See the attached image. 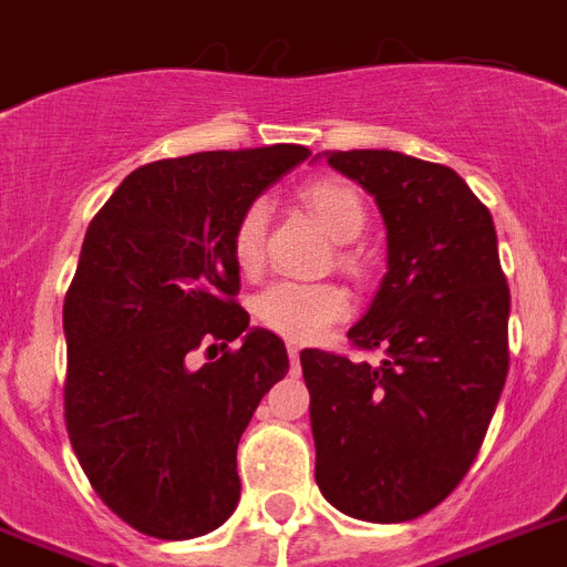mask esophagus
I'll use <instances>...</instances> for the list:
<instances>
[{
    "instance_id": "1",
    "label": "esophagus",
    "mask_w": 567,
    "mask_h": 567,
    "mask_svg": "<svg viewBox=\"0 0 567 567\" xmlns=\"http://www.w3.org/2000/svg\"><path fill=\"white\" fill-rule=\"evenodd\" d=\"M288 359H291V371H300V347L288 344Z\"/></svg>"
}]
</instances>
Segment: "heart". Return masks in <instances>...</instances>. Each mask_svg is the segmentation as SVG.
I'll return each instance as SVG.
<instances>
[{
    "instance_id": "obj_1",
    "label": "heart",
    "mask_w": 567,
    "mask_h": 567,
    "mask_svg": "<svg viewBox=\"0 0 567 567\" xmlns=\"http://www.w3.org/2000/svg\"><path fill=\"white\" fill-rule=\"evenodd\" d=\"M300 199L338 244L359 238L368 223V208L359 190L341 179H311L300 190ZM265 235L267 205L249 203L231 229V256L244 274H258L265 261ZM341 265L355 270L359 258L350 249H341ZM347 315H350V293L341 285L274 282L256 297L258 323L291 341H315Z\"/></svg>"
}]
</instances>
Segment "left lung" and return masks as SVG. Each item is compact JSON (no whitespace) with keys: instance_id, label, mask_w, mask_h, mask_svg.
<instances>
[{"instance_id":"8db88e82","label":"left lung","mask_w":567,"mask_h":567,"mask_svg":"<svg viewBox=\"0 0 567 567\" xmlns=\"http://www.w3.org/2000/svg\"><path fill=\"white\" fill-rule=\"evenodd\" d=\"M327 162L385 220L388 274L347 332L385 359L300 353L315 480L350 518L400 524L435 509L483 447L509 373V285L492 212L456 171L391 150Z\"/></svg>"}]
</instances>
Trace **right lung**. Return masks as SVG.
I'll list each match as a JSON object with an SVG mask.
<instances>
[{
  "instance_id": "add662e5",
  "label": "right lung",
  "mask_w": 567,
  "mask_h": 567,
  "mask_svg": "<svg viewBox=\"0 0 567 567\" xmlns=\"http://www.w3.org/2000/svg\"><path fill=\"white\" fill-rule=\"evenodd\" d=\"M306 158L274 144L144 164L87 226L64 297L66 435L100 501L144 536H205L238 506V441L288 353L235 300L231 229ZM199 346L224 355L196 369Z\"/></svg>"
}]
</instances>
